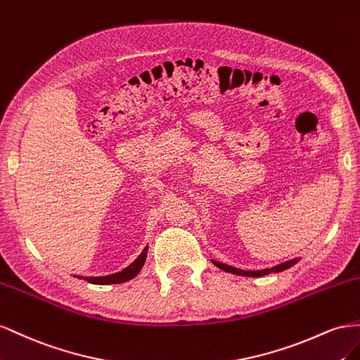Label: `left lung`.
Instances as JSON below:
<instances>
[{
    "label": "left lung",
    "mask_w": 360,
    "mask_h": 360,
    "mask_svg": "<svg viewBox=\"0 0 360 360\" xmlns=\"http://www.w3.org/2000/svg\"><path fill=\"white\" fill-rule=\"evenodd\" d=\"M297 262H299V258H294V259H290L286 262H282L279 265L276 266H271V269H264V270H258V271H245V270H240V269H235V266H231V265H226V264H221L219 261H212V264L215 266H219L220 270L223 271H228V273H232V274H237V276H248V277H261V276H266L270 273H281L283 270H288L291 269L292 265H295Z\"/></svg>",
    "instance_id": "1"
}]
</instances>
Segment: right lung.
Returning a JSON list of instances; mask_svg holds the SVG:
<instances>
[{
    "label": "right lung",
    "instance_id": "right-lung-1",
    "mask_svg": "<svg viewBox=\"0 0 360 360\" xmlns=\"http://www.w3.org/2000/svg\"><path fill=\"white\" fill-rule=\"evenodd\" d=\"M148 245L143 252L139 255V258L129 264L127 269H123L119 273L115 274H108V276H98V277H84V276H74L78 277V279H84L90 283H95V285H111V283H123V282H128L131 279H134V277L140 273V270L143 269V265H145L146 261V256H148Z\"/></svg>",
    "mask_w": 360,
    "mask_h": 360
}]
</instances>
